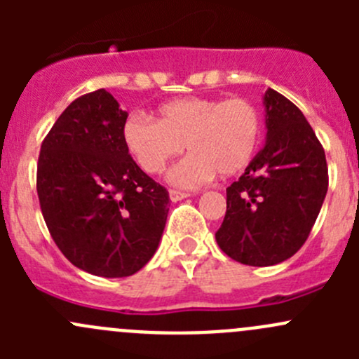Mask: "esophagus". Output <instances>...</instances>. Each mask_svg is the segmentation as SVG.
Here are the masks:
<instances>
[{
    "mask_svg": "<svg viewBox=\"0 0 359 359\" xmlns=\"http://www.w3.org/2000/svg\"><path fill=\"white\" fill-rule=\"evenodd\" d=\"M168 194H170V200L172 201H180V200H184V198L189 196V193H184V191H177V189H170Z\"/></svg>",
    "mask_w": 359,
    "mask_h": 359,
    "instance_id": "obj_1",
    "label": "esophagus"
}]
</instances>
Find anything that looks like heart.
I'll list each match as a JSON object with an SVG mask.
<instances>
[{
  "label": "heart",
  "mask_w": 359,
  "mask_h": 359,
  "mask_svg": "<svg viewBox=\"0 0 359 359\" xmlns=\"http://www.w3.org/2000/svg\"><path fill=\"white\" fill-rule=\"evenodd\" d=\"M121 135L137 165L151 175L163 172L187 146L191 154L170 170L168 179L175 186L194 187L215 173L227 179L247 168L262 135V116L243 97H189L159 107L158 121L128 116Z\"/></svg>",
  "instance_id": "heart-1"
}]
</instances>
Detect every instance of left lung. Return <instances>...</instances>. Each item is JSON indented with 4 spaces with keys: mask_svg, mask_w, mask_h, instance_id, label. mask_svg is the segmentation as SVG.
I'll return each mask as SVG.
<instances>
[{
    "mask_svg": "<svg viewBox=\"0 0 359 359\" xmlns=\"http://www.w3.org/2000/svg\"><path fill=\"white\" fill-rule=\"evenodd\" d=\"M264 104L266 146L226 189V217L215 233L226 255L257 267L299 252L328 189L325 149L299 107L273 88Z\"/></svg>",
    "mask_w": 359,
    "mask_h": 359,
    "instance_id": "1",
    "label": "left lung"
}]
</instances>
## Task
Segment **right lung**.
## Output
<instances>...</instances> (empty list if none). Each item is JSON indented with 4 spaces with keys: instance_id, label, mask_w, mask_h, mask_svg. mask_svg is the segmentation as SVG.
<instances>
[{
    "instance_id": "add662e5",
    "label": "right lung",
    "mask_w": 359,
    "mask_h": 359,
    "mask_svg": "<svg viewBox=\"0 0 359 359\" xmlns=\"http://www.w3.org/2000/svg\"><path fill=\"white\" fill-rule=\"evenodd\" d=\"M128 112L104 88L67 106L41 144L39 206L71 264L102 278L132 276L156 252L168 191L139 168L125 142Z\"/></svg>"
}]
</instances>
